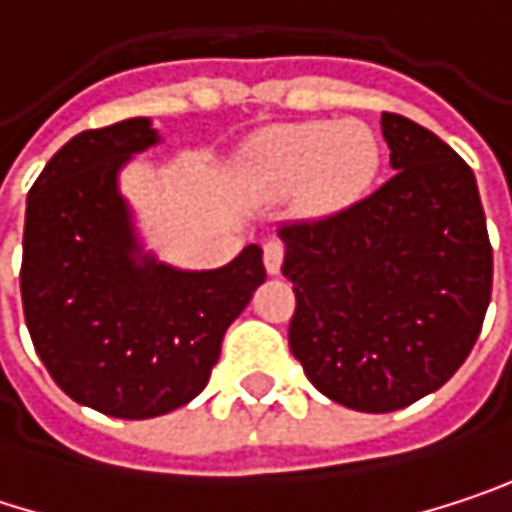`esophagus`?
<instances>
[{
    "instance_id": "34e87169",
    "label": "esophagus",
    "mask_w": 512,
    "mask_h": 512,
    "mask_svg": "<svg viewBox=\"0 0 512 512\" xmlns=\"http://www.w3.org/2000/svg\"><path fill=\"white\" fill-rule=\"evenodd\" d=\"M281 263H284V246L278 240H269L263 246V266H266V272L269 275H278L281 272Z\"/></svg>"
}]
</instances>
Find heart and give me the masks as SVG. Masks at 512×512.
I'll return each instance as SVG.
<instances>
[{"label":"heart","mask_w":512,"mask_h":512,"mask_svg":"<svg viewBox=\"0 0 512 512\" xmlns=\"http://www.w3.org/2000/svg\"><path fill=\"white\" fill-rule=\"evenodd\" d=\"M249 159L260 183L275 192L299 189L302 207L326 216L370 192L382 168V148L361 121H305L260 133Z\"/></svg>","instance_id":"heart-1"}]
</instances>
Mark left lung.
<instances>
[{
	"label": "left lung",
	"mask_w": 512,
	"mask_h": 512,
	"mask_svg": "<svg viewBox=\"0 0 512 512\" xmlns=\"http://www.w3.org/2000/svg\"><path fill=\"white\" fill-rule=\"evenodd\" d=\"M394 177L320 222L281 228L290 353L329 400L394 412L468 358L492 293L474 171L427 127L382 112Z\"/></svg>",
	"instance_id": "obj_1"
}]
</instances>
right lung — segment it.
Masks as SVG:
<instances>
[{
    "label": "right lung",
    "instance_id": "add662e5",
    "mask_svg": "<svg viewBox=\"0 0 512 512\" xmlns=\"http://www.w3.org/2000/svg\"><path fill=\"white\" fill-rule=\"evenodd\" d=\"M156 142L151 118L85 130L26 201L20 293L32 344L70 400L127 421L204 391L228 326L266 278L257 246L219 269L145 252L118 177Z\"/></svg>",
    "mask_w": 512,
    "mask_h": 512
}]
</instances>
